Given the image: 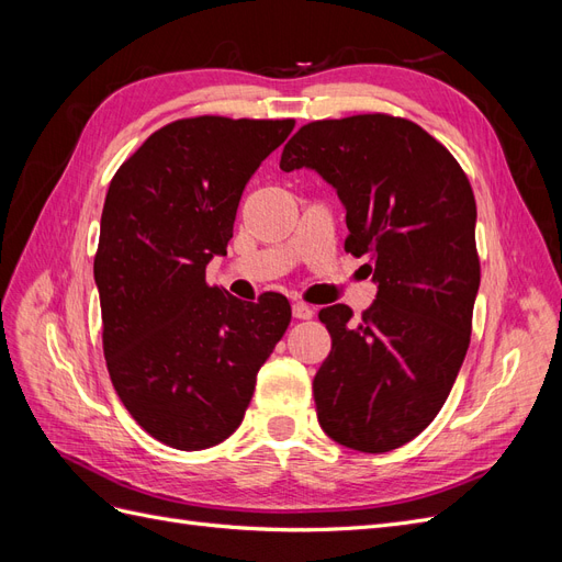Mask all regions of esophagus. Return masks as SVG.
Wrapping results in <instances>:
<instances>
[{
    "mask_svg": "<svg viewBox=\"0 0 562 562\" xmlns=\"http://www.w3.org/2000/svg\"><path fill=\"white\" fill-rule=\"evenodd\" d=\"M293 316L300 318V321L312 318L314 316V307H310V304H304V302H295L293 304Z\"/></svg>",
    "mask_w": 562,
    "mask_h": 562,
    "instance_id": "34e87169",
    "label": "esophagus"
}]
</instances>
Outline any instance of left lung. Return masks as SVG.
<instances>
[{
  "mask_svg": "<svg viewBox=\"0 0 562 562\" xmlns=\"http://www.w3.org/2000/svg\"><path fill=\"white\" fill-rule=\"evenodd\" d=\"M295 168L335 187L345 250L366 255L378 283L359 323L347 304L318 312L333 337L314 378L318 424L351 450H396L434 422L471 342L473 190L434 135L382 112L304 124L281 155V171Z\"/></svg>",
  "mask_w": 562,
  "mask_h": 562,
  "instance_id": "8db88e82",
  "label": "left lung"
}]
</instances>
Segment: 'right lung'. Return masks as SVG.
Returning a JSON list of instances; mask_svg holds the SVG:
<instances>
[{
	"instance_id": "add662e5",
	"label": "right lung",
	"mask_w": 562,
	"mask_h": 562,
	"mask_svg": "<svg viewBox=\"0 0 562 562\" xmlns=\"http://www.w3.org/2000/svg\"><path fill=\"white\" fill-rule=\"evenodd\" d=\"M295 119L190 116L166 124L114 173L93 277L114 391L176 450L223 443L260 366L291 323L279 293L241 302L206 283L225 255L244 187Z\"/></svg>"
}]
</instances>
